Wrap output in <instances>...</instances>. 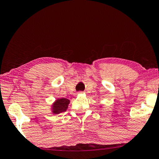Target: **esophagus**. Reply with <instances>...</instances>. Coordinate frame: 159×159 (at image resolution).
<instances>
[{
	"label": "esophagus",
	"mask_w": 159,
	"mask_h": 159,
	"mask_svg": "<svg viewBox=\"0 0 159 159\" xmlns=\"http://www.w3.org/2000/svg\"><path fill=\"white\" fill-rule=\"evenodd\" d=\"M83 93L82 91H79V92H77V93H78V94H80V93Z\"/></svg>",
	"instance_id": "1"
}]
</instances>
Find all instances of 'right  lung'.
Returning a JSON list of instances; mask_svg holds the SVG:
<instances>
[{
    "instance_id": "right-lung-1",
    "label": "right lung",
    "mask_w": 159,
    "mask_h": 159,
    "mask_svg": "<svg viewBox=\"0 0 159 159\" xmlns=\"http://www.w3.org/2000/svg\"><path fill=\"white\" fill-rule=\"evenodd\" d=\"M69 103L70 101L67 98H62L56 100V101L52 106V113L54 115H58V114L66 112V110L68 109Z\"/></svg>"
}]
</instances>
